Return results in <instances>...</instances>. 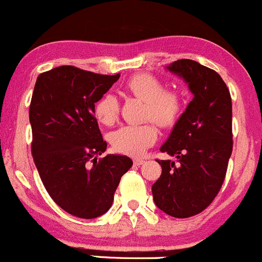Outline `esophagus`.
<instances>
[{"instance_id":"esophagus-1","label":"esophagus","mask_w":262,"mask_h":262,"mask_svg":"<svg viewBox=\"0 0 262 262\" xmlns=\"http://www.w3.org/2000/svg\"><path fill=\"white\" fill-rule=\"evenodd\" d=\"M133 162H134V165L139 166V165H142L143 163H144V159H140V158H136V159H134Z\"/></svg>"}]
</instances>
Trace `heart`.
Segmentation results:
<instances>
[{
	"instance_id": "heart-1",
	"label": "heart",
	"mask_w": 262,
	"mask_h": 262,
	"mask_svg": "<svg viewBox=\"0 0 262 262\" xmlns=\"http://www.w3.org/2000/svg\"><path fill=\"white\" fill-rule=\"evenodd\" d=\"M128 88L148 104L146 117L162 126L174 124L180 117L183 99L180 93L165 89L159 78L149 73H140L128 82ZM94 113L102 123L112 124L119 114V100L113 93H107L97 102ZM158 140V130L154 124H125L109 134V142L118 153L139 157Z\"/></svg>"
}]
</instances>
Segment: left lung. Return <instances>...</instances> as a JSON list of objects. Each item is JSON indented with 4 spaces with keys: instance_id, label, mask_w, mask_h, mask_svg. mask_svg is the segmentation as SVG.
<instances>
[{
    "instance_id": "1",
    "label": "left lung",
    "mask_w": 262,
    "mask_h": 262,
    "mask_svg": "<svg viewBox=\"0 0 262 262\" xmlns=\"http://www.w3.org/2000/svg\"><path fill=\"white\" fill-rule=\"evenodd\" d=\"M169 71L183 77L194 98L175 123L158 160L162 175L151 186L155 205L178 219L205 210L220 191L232 153V104L225 82L211 68L178 59Z\"/></svg>"
}]
</instances>
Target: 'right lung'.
<instances>
[{
  "mask_svg": "<svg viewBox=\"0 0 262 262\" xmlns=\"http://www.w3.org/2000/svg\"><path fill=\"white\" fill-rule=\"evenodd\" d=\"M120 74L61 66L37 77L30 104L31 150L52 200L73 216L94 219L109 210L130 158L104 153L94 103Z\"/></svg>",
  "mask_w": 262,
  "mask_h": 262,
  "instance_id": "add662e5",
  "label": "right lung"
}]
</instances>
